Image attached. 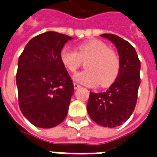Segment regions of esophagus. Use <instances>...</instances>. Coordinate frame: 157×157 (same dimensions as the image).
I'll return each instance as SVG.
<instances>
[{
  "label": "esophagus",
  "instance_id": "esophagus-1",
  "mask_svg": "<svg viewBox=\"0 0 157 157\" xmlns=\"http://www.w3.org/2000/svg\"><path fill=\"white\" fill-rule=\"evenodd\" d=\"M73 88H74L75 90H77V89L80 88V85H79V84H76V83H74V84H73Z\"/></svg>",
  "mask_w": 157,
  "mask_h": 157
}]
</instances>
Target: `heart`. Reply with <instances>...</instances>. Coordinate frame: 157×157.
<instances>
[{"mask_svg": "<svg viewBox=\"0 0 157 157\" xmlns=\"http://www.w3.org/2000/svg\"><path fill=\"white\" fill-rule=\"evenodd\" d=\"M85 63V69L73 76V80L90 87H107L115 81L120 69V60L115 52L98 40H91L81 43L76 50L63 47L60 52V61L63 67L71 73H74L82 64Z\"/></svg>", "mask_w": 157, "mask_h": 157, "instance_id": "obj_1", "label": "heart"}]
</instances>
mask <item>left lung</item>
<instances>
[{
  "mask_svg": "<svg viewBox=\"0 0 157 157\" xmlns=\"http://www.w3.org/2000/svg\"><path fill=\"white\" fill-rule=\"evenodd\" d=\"M116 46L120 69L114 83L104 92L90 93L87 111L91 119L108 128L120 126L129 118L137 102L140 84V62L133 45L112 34H101Z\"/></svg>",
  "mask_w": 157,
  "mask_h": 157,
  "instance_id": "obj_1",
  "label": "left lung"
}]
</instances>
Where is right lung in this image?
I'll list each match as a JSON object with an SVG mask.
<instances>
[{
	"mask_svg": "<svg viewBox=\"0 0 157 157\" xmlns=\"http://www.w3.org/2000/svg\"><path fill=\"white\" fill-rule=\"evenodd\" d=\"M73 38L54 31L28 42L17 63L16 83L21 112L32 124L50 128L65 119L73 81L60 61V52Z\"/></svg>",
	"mask_w": 157,
	"mask_h": 157,
	"instance_id": "add662e5",
	"label": "right lung"
}]
</instances>
